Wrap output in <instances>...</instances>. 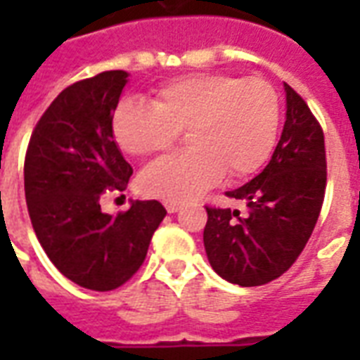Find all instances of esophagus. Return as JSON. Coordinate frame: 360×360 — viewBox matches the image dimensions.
<instances>
[{"label": "esophagus", "instance_id": "obj_1", "mask_svg": "<svg viewBox=\"0 0 360 360\" xmlns=\"http://www.w3.org/2000/svg\"><path fill=\"white\" fill-rule=\"evenodd\" d=\"M164 205H166V211H168L169 214L177 213V211H179V209L183 207V205H181L179 202H166V203H164Z\"/></svg>", "mask_w": 360, "mask_h": 360}]
</instances>
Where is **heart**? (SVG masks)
I'll return each mask as SVG.
<instances>
[{"label": "heart", "mask_w": 360, "mask_h": 360, "mask_svg": "<svg viewBox=\"0 0 360 360\" xmlns=\"http://www.w3.org/2000/svg\"><path fill=\"white\" fill-rule=\"evenodd\" d=\"M280 123L278 93L262 78L188 75L162 86L151 106L124 101L112 130L123 151L146 157L186 127V151L169 153L141 169L140 188L166 202H188L228 174H256L273 151Z\"/></svg>", "instance_id": "heart-1"}]
</instances>
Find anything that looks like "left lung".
Instances as JSON below:
<instances>
[{"instance_id": "obj_1", "label": "left lung", "mask_w": 360, "mask_h": 360, "mask_svg": "<svg viewBox=\"0 0 360 360\" xmlns=\"http://www.w3.org/2000/svg\"><path fill=\"white\" fill-rule=\"evenodd\" d=\"M285 123L262 174L228 196L248 213L207 207L203 245L214 273L243 288L267 284L293 265L318 222L327 183L323 130L284 84Z\"/></svg>"}]
</instances>
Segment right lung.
I'll return each mask as SVG.
<instances>
[{
  "label": "right lung",
  "mask_w": 360,
  "mask_h": 360,
  "mask_svg": "<svg viewBox=\"0 0 360 360\" xmlns=\"http://www.w3.org/2000/svg\"><path fill=\"white\" fill-rule=\"evenodd\" d=\"M127 82L129 72L106 70L63 89L25 153V202L37 239L59 273L93 291L115 290L140 269L166 217L157 200H130L117 217L101 209L103 192L124 191L132 175L112 130Z\"/></svg>",
  "instance_id": "right-lung-1"
}]
</instances>
